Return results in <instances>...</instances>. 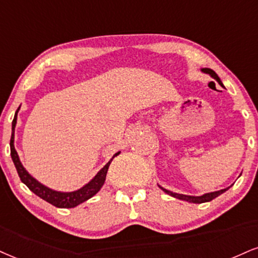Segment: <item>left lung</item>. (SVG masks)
I'll return each mask as SVG.
<instances>
[{"label": "left lung", "instance_id": "left-lung-1", "mask_svg": "<svg viewBox=\"0 0 258 258\" xmlns=\"http://www.w3.org/2000/svg\"><path fill=\"white\" fill-rule=\"evenodd\" d=\"M202 72L209 74L212 78H214L218 82L220 85L223 86V84L221 80H220V78L218 77V74H216L215 72H214L213 70H210V68H202ZM160 186V185H159ZM231 187V186H229ZM229 187H226V188H222V190H219V191H215V192H209V194H204L202 195V196H187V195H181V194H175V192H172L169 190H166V188H163L162 186H160V188L162 191L166 192L167 195H169V196L174 197V198H178V200H181V201H186V202H190V203H204V202H210L213 201L214 198H216L218 196H220V195L223 194L225 191H227Z\"/></svg>", "mask_w": 258, "mask_h": 258}]
</instances>
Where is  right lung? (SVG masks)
<instances>
[{
  "instance_id": "obj_1",
  "label": "right lung",
  "mask_w": 258,
  "mask_h": 258,
  "mask_svg": "<svg viewBox=\"0 0 258 258\" xmlns=\"http://www.w3.org/2000/svg\"><path fill=\"white\" fill-rule=\"evenodd\" d=\"M20 107L18 108L17 113H15L13 122H12V137H11V156L13 160V163L17 168L18 174L20 176V180L24 182L27 187L30 188L33 194L48 202V203L52 204V206L57 208H74L79 204H82L83 202L90 200L91 197H94L97 192L101 190L102 186H103L105 181V176H107L108 168H109L111 161L115 156L120 154V151H117L116 154H114V156L111 157L105 166L102 168L99 172L92 178L88 184H85L83 187L78 188V190L72 191V192H61V191H55L52 188L48 187V186L40 184L38 180H36L32 175L25 169L23 163L20 162L19 155H18L17 150L14 148V132H15V126H17V117H18V111H19Z\"/></svg>"
}]
</instances>
